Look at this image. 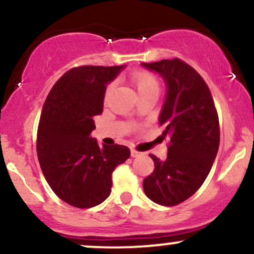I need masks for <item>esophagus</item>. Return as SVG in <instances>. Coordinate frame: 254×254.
I'll use <instances>...</instances> for the list:
<instances>
[{"label": "esophagus", "instance_id": "34e87169", "mask_svg": "<svg viewBox=\"0 0 254 254\" xmlns=\"http://www.w3.org/2000/svg\"><path fill=\"white\" fill-rule=\"evenodd\" d=\"M139 155H141V153H139V151H137L136 149H131V156L137 157V156H139Z\"/></svg>", "mask_w": 254, "mask_h": 254}]
</instances>
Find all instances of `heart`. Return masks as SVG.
I'll return each mask as SVG.
<instances>
[{"mask_svg": "<svg viewBox=\"0 0 254 254\" xmlns=\"http://www.w3.org/2000/svg\"><path fill=\"white\" fill-rule=\"evenodd\" d=\"M131 83L135 87L138 95L148 94V93H157L159 92V81L155 75L147 70H136L131 74L130 76ZM113 88V84H109L105 92V101L109 98L111 90Z\"/></svg>", "mask_w": 254, "mask_h": 254, "instance_id": "heart-1", "label": "heart"}]
</instances>
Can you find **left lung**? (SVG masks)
<instances>
[{
	"mask_svg": "<svg viewBox=\"0 0 254 254\" xmlns=\"http://www.w3.org/2000/svg\"><path fill=\"white\" fill-rule=\"evenodd\" d=\"M156 71L167 84L159 117L168 137L167 159L150 154L153 173L143 180L149 199L160 205L183 203L202 186L210 172L220 145V123L210 89L198 72L179 58L142 63Z\"/></svg>",
	"mask_w": 254,
	"mask_h": 254,
	"instance_id": "obj_1",
	"label": "left lung"
}]
</instances>
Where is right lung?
I'll list each match as a JSON object with an SVG mask.
<instances>
[{"label":"right lung","instance_id":"obj_1","mask_svg":"<svg viewBox=\"0 0 254 254\" xmlns=\"http://www.w3.org/2000/svg\"><path fill=\"white\" fill-rule=\"evenodd\" d=\"M124 66L81 65L54 84L37 132L40 167L52 191L75 208L103 203L111 193L112 173L130 156L125 145L98 144L90 136L103 113L106 86Z\"/></svg>","mask_w":254,"mask_h":254}]
</instances>
